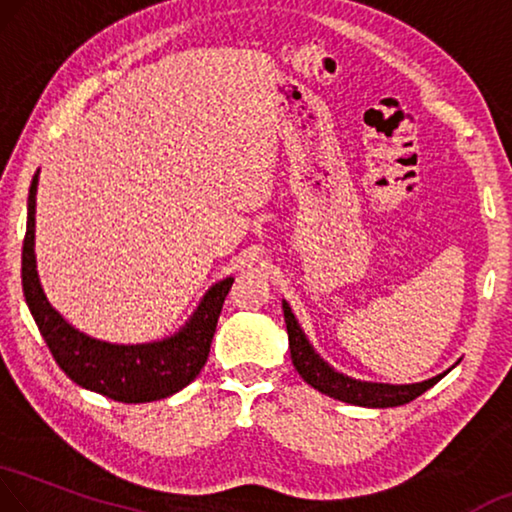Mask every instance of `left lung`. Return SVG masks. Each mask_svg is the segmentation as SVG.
I'll use <instances>...</instances> for the list:
<instances>
[{"instance_id":"left-lung-1","label":"left lung","mask_w":512,"mask_h":512,"mask_svg":"<svg viewBox=\"0 0 512 512\" xmlns=\"http://www.w3.org/2000/svg\"><path fill=\"white\" fill-rule=\"evenodd\" d=\"M283 318H286V329H288V345H290V359H293L295 371L302 375L306 384H311L313 389H318L327 396L336 400H343V403L361 405V407H396L405 405L410 400L419 398L423 391L442 380V375L432 377V380L419 382V384H400V387H393V384H373V382H359L350 380L341 373H336L329 368L325 361H322L316 350L311 348V343L306 341L304 332L297 325V320L290 311L288 302H283Z\"/></svg>"}]
</instances>
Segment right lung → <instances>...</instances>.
<instances>
[{"label":"right lung","mask_w":512,"mask_h":512,"mask_svg":"<svg viewBox=\"0 0 512 512\" xmlns=\"http://www.w3.org/2000/svg\"><path fill=\"white\" fill-rule=\"evenodd\" d=\"M38 174L31 180L27 231L22 242V290L38 332L70 380L119 403H151L187 387L206 366L219 313L233 279L212 286L183 332L160 343L112 345L89 338L52 309L41 288L34 256V212Z\"/></svg>","instance_id":"1"}]
</instances>
